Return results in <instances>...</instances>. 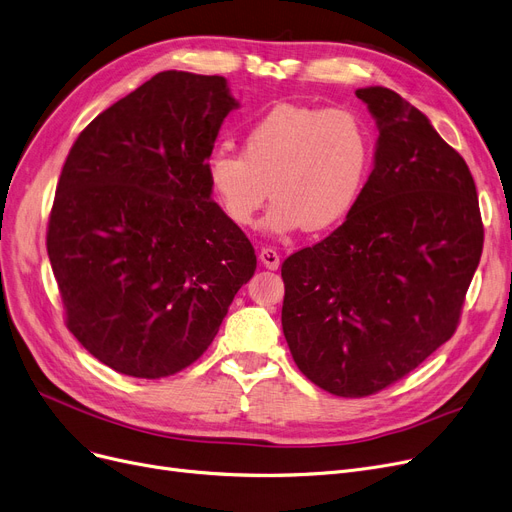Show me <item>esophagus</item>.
I'll use <instances>...</instances> for the list:
<instances>
[{
    "mask_svg": "<svg viewBox=\"0 0 512 512\" xmlns=\"http://www.w3.org/2000/svg\"><path fill=\"white\" fill-rule=\"evenodd\" d=\"M259 261L265 265L268 270H278L280 268V255L272 247H263L259 253Z\"/></svg>",
    "mask_w": 512,
    "mask_h": 512,
    "instance_id": "1",
    "label": "esophagus"
}]
</instances>
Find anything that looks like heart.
Returning a JSON list of instances; mask_svg holds the SVG:
<instances>
[{
    "label": "heart",
    "mask_w": 512,
    "mask_h": 512,
    "mask_svg": "<svg viewBox=\"0 0 512 512\" xmlns=\"http://www.w3.org/2000/svg\"><path fill=\"white\" fill-rule=\"evenodd\" d=\"M370 165L372 133L358 113L280 104L247 129L242 154L215 148L205 173L238 228H249L272 196L263 228L282 236L339 226L360 201Z\"/></svg>",
    "instance_id": "b5f03b06"
}]
</instances>
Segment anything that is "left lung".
<instances>
[{
  "mask_svg": "<svg viewBox=\"0 0 512 512\" xmlns=\"http://www.w3.org/2000/svg\"><path fill=\"white\" fill-rule=\"evenodd\" d=\"M379 127L374 169L343 224L282 263V330L307 379L366 397L446 343L483 251L469 165L387 87L355 92Z\"/></svg>",
  "mask_w": 512,
  "mask_h": 512,
  "instance_id": "8db88e82",
  "label": "left lung"
}]
</instances>
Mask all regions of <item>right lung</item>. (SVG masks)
I'll return each mask as SVG.
<instances>
[{
    "label": "right lung",
    "instance_id": "obj_1",
    "mask_svg": "<svg viewBox=\"0 0 512 512\" xmlns=\"http://www.w3.org/2000/svg\"><path fill=\"white\" fill-rule=\"evenodd\" d=\"M236 106L224 77L163 71L66 157L46 242L66 328L121 374L163 379L196 362L255 274L253 244L205 173Z\"/></svg>",
    "mask_w": 512,
    "mask_h": 512
}]
</instances>
